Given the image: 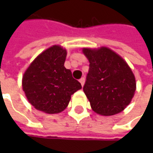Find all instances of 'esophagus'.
<instances>
[{"instance_id":"obj_1","label":"esophagus","mask_w":153,"mask_h":153,"mask_svg":"<svg viewBox=\"0 0 153 153\" xmlns=\"http://www.w3.org/2000/svg\"><path fill=\"white\" fill-rule=\"evenodd\" d=\"M79 82H81L82 86H83L84 85V82H85V78H84V77H82V78L79 80Z\"/></svg>"}]
</instances>
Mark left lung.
Listing matches in <instances>:
<instances>
[{
  "instance_id": "obj_1",
  "label": "left lung",
  "mask_w": 153,
  "mask_h": 153,
  "mask_svg": "<svg viewBox=\"0 0 153 153\" xmlns=\"http://www.w3.org/2000/svg\"><path fill=\"white\" fill-rule=\"evenodd\" d=\"M82 51L90 63L83 91L93 111L103 116L121 112L130 103L136 88L131 69L107 48Z\"/></svg>"
}]
</instances>
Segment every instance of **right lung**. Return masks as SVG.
<instances>
[{
    "label": "right lung",
    "mask_w": 153,
    "mask_h": 153,
    "mask_svg": "<svg viewBox=\"0 0 153 153\" xmlns=\"http://www.w3.org/2000/svg\"><path fill=\"white\" fill-rule=\"evenodd\" d=\"M66 50L53 46L42 52L24 74L22 86L29 102L48 114L63 111L71 96L82 88L71 70L64 66Z\"/></svg>",
    "instance_id": "1"
}]
</instances>
